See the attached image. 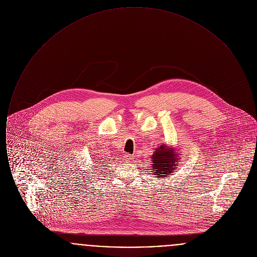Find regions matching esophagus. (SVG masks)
I'll list each match as a JSON object with an SVG mask.
<instances>
[{"mask_svg": "<svg viewBox=\"0 0 257 257\" xmlns=\"http://www.w3.org/2000/svg\"><path fill=\"white\" fill-rule=\"evenodd\" d=\"M123 160H124L125 162H127V163H131V162H133V160H134V156L131 155V154H124Z\"/></svg>", "mask_w": 257, "mask_h": 257, "instance_id": "34e87169", "label": "esophagus"}]
</instances>
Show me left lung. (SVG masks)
Instances as JSON below:
<instances>
[{
	"label": "left lung",
	"mask_w": 257,
	"mask_h": 257,
	"mask_svg": "<svg viewBox=\"0 0 257 257\" xmlns=\"http://www.w3.org/2000/svg\"><path fill=\"white\" fill-rule=\"evenodd\" d=\"M175 154L172 149H168L165 146H161L160 148L156 149L154 154L151 157L152 163V172L156 175V177H168L169 174L172 173L175 170L176 162L179 159L175 158Z\"/></svg>",
	"instance_id": "left-lung-1"
}]
</instances>
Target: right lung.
I'll return each instance as SVG.
<instances>
[{
    "instance_id": "right-lung-1",
    "label": "right lung",
    "mask_w": 257,
    "mask_h": 257,
    "mask_svg": "<svg viewBox=\"0 0 257 257\" xmlns=\"http://www.w3.org/2000/svg\"><path fill=\"white\" fill-rule=\"evenodd\" d=\"M101 162H103V161H101Z\"/></svg>"
}]
</instances>
